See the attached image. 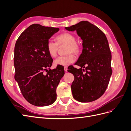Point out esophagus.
I'll use <instances>...</instances> for the list:
<instances>
[{
    "mask_svg": "<svg viewBox=\"0 0 131 131\" xmlns=\"http://www.w3.org/2000/svg\"><path fill=\"white\" fill-rule=\"evenodd\" d=\"M64 69L65 72H67V70H68V68H67V67H64Z\"/></svg>",
    "mask_w": 131,
    "mask_h": 131,
    "instance_id": "1",
    "label": "esophagus"
}]
</instances>
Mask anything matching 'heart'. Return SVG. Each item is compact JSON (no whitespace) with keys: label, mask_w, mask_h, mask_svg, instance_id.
I'll return each mask as SVG.
<instances>
[{"label":"heart","mask_w":131,"mask_h":131,"mask_svg":"<svg viewBox=\"0 0 131 131\" xmlns=\"http://www.w3.org/2000/svg\"><path fill=\"white\" fill-rule=\"evenodd\" d=\"M56 42L52 40H49L46 43V50L49 54L51 57L56 56L58 45H67V53H69L66 56H59L54 59L55 66H67L72 64L75 61V58L73 53L75 54L79 53L80 47L76 42L77 39L74 35L69 33H63L56 37Z\"/></svg>","instance_id":"obj_1"}]
</instances>
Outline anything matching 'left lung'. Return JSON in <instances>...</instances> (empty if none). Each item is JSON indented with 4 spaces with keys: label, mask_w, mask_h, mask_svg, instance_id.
<instances>
[{
    "label": "left lung",
    "mask_w": 131,
    "mask_h": 131,
    "mask_svg": "<svg viewBox=\"0 0 131 131\" xmlns=\"http://www.w3.org/2000/svg\"><path fill=\"white\" fill-rule=\"evenodd\" d=\"M66 29L76 30L82 40V53L75 64L81 68L72 66L68 70L74 77L71 86L73 98L80 102L96 101L105 92L112 74L108 40L99 28L88 21H81Z\"/></svg>",
    "instance_id": "obj_1"
}]
</instances>
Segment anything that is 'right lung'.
Masks as SVG:
<instances>
[{
    "mask_svg": "<svg viewBox=\"0 0 131 131\" xmlns=\"http://www.w3.org/2000/svg\"><path fill=\"white\" fill-rule=\"evenodd\" d=\"M58 30V28L33 24L23 31L16 42L15 79L23 96L35 106L53 103L57 98V87L64 74V68L60 66L50 69L53 59L46 50L47 41ZM45 71L46 74H43Z\"/></svg>",
    "mask_w": 131,
    "mask_h": 131,
    "instance_id": "obj_1",
    "label": "right lung"
}]
</instances>
